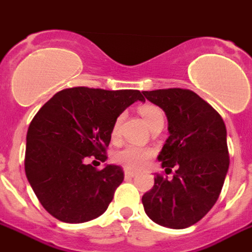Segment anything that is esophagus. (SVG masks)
Masks as SVG:
<instances>
[{
  "mask_svg": "<svg viewBox=\"0 0 252 252\" xmlns=\"http://www.w3.org/2000/svg\"><path fill=\"white\" fill-rule=\"evenodd\" d=\"M124 175H126V178H133V176H136V172L132 169H126Z\"/></svg>",
  "mask_w": 252,
  "mask_h": 252,
  "instance_id": "1",
  "label": "esophagus"
}]
</instances>
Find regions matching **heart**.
I'll return each instance as SVG.
<instances>
[{"label": "heart", "instance_id": "1", "mask_svg": "<svg viewBox=\"0 0 252 252\" xmlns=\"http://www.w3.org/2000/svg\"><path fill=\"white\" fill-rule=\"evenodd\" d=\"M139 113L145 121V124L152 128L159 123H164L163 112L160 111V108L155 105H144L139 109ZM123 116H119L112 126V136L116 137L119 135L120 129V123ZM152 158V150L145 148V147H139V145H126L124 148H121L115 154L113 159L115 161L121 165H124L128 169H140L148 163V160Z\"/></svg>", "mask_w": 252, "mask_h": 252}]
</instances>
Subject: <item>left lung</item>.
Segmentation results:
<instances>
[{
  "label": "left lung",
  "mask_w": 252,
  "mask_h": 252,
  "mask_svg": "<svg viewBox=\"0 0 252 252\" xmlns=\"http://www.w3.org/2000/svg\"><path fill=\"white\" fill-rule=\"evenodd\" d=\"M161 108L168 120V139L158 160L171 180L156 175L151 191L143 195L145 214L155 223L182 230L195 224L220 195L228 171L224 121L214 108L188 89L143 92Z\"/></svg>",
  "instance_id": "8db88e82"
}]
</instances>
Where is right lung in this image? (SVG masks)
Returning a JSON list of instances; mask_svg holds the SVG:
<instances>
[{
    "label": "right lung",
    "mask_w": 252,
    "mask_h": 252,
    "mask_svg": "<svg viewBox=\"0 0 252 252\" xmlns=\"http://www.w3.org/2000/svg\"><path fill=\"white\" fill-rule=\"evenodd\" d=\"M140 91L69 88L60 91L33 117L27 135L25 173L38 200L65 223H84L107 211L124 180L119 165L97 171L91 156L105 161L112 126Z\"/></svg>",
    "instance_id": "obj_1"
}]
</instances>
